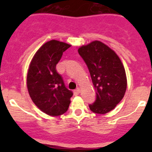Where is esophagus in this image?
<instances>
[{
    "instance_id": "1",
    "label": "esophagus",
    "mask_w": 152,
    "mask_h": 152,
    "mask_svg": "<svg viewBox=\"0 0 152 152\" xmlns=\"http://www.w3.org/2000/svg\"><path fill=\"white\" fill-rule=\"evenodd\" d=\"M80 89L79 88H77V89H75V91H74V94L75 95H78L79 94H80Z\"/></svg>"
}]
</instances>
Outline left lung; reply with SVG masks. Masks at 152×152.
Instances as JSON below:
<instances>
[{"label":"left lung","mask_w":152,"mask_h":152,"mask_svg":"<svg viewBox=\"0 0 152 152\" xmlns=\"http://www.w3.org/2000/svg\"><path fill=\"white\" fill-rule=\"evenodd\" d=\"M89 70L96 90V100L89 107L92 112L105 114L113 110L125 95L127 87L126 72L113 50L100 41L78 49Z\"/></svg>","instance_id":"left-lung-1"}]
</instances>
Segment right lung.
<instances>
[{"instance_id": "right-lung-1", "label": "right lung", "mask_w": 152, "mask_h": 152, "mask_svg": "<svg viewBox=\"0 0 152 152\" xmlns=\"http://www.w3.org/2000/svg\"><path fill=\"white\" fill-rule=\"evenodd\" d=\"M71 45L51 40L36 52L28 70L27 89L33 103L49 116H57L68 110L73 95L65 87L56 64Z\"/></svg>"}]
</instances>
